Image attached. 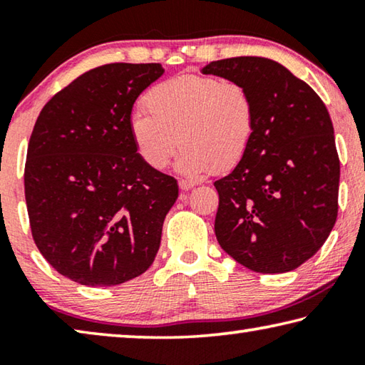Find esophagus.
Wrapping results in <instances>:
<instances>
[{"instance_id": "esophagus-1", "label": "esophagus", "mask_w": 365, "mask_h": 365, "mask_svg": "<svg viewBox=\"0 0 365 365\" xmlns=\"http://www.w3.org/2000/svg\"><path fill=\"white\" fill-rule=\"evenodd\" d=\"M178 187H180L182 190H185V191H188V190H191V188H195L196 187V182H193V180H187V178H182L180 182H178Z\"/></svg>"}]
</instances>
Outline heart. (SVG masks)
I'll return each instance as SVG.
<instances>
[{"label":"heart","instance_id":"b5f03b06","mask_svg":"<svg viewBox=\"0 0 365 365\" xmlns=\"http://www.w3.org/2000/svg\"><path fill=\"white\" fill-rule=\"evenodd\" d=\"M128 130L138 156L154 170L168 168L185 145L177 169L185 175L224 174L242 163L256 135L250 90L217 77L183 73L148 91Z\"/></svg>","mask_w":365,"mask_h":365}]
</instances>
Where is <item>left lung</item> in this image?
Returning <instances> with one entry per match:
<instances>
[{"instance_id": "8db88e82", "label": "left lung", "mask_w": 365, "mask_h": 365, "mask_svg": "<svg viewBox=\"0 0 365 365\" xmlns=\"http://www.w3.org/2000/svg\"><path fill=\"white\" fill-rule=\"evenodd\" d=\"M201 72L245 85L256 106L248 154L214 182L220 248L261 274L294 270L325 243L338 214L339 159L329 110L311 86L267 58L212 61Z\"/></svg>"}]
</instances>
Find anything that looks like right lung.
Segmentation results:
<instances>
[{
  "instance_id": "add662e5",
  "label": "right lung",
  "mask_w": 365,
  "mask_h": 365,
  "mask_svg": "<svg viewBox=\"0 0 365 365\" xmlns=\"http://www.w3.org/2000/svg\"><path fill=\"white\" fill-rule=\"evenodd\" d=\"M163 73L160 64L96 67L35 122L24 174L30 228L43 257L80 285H120L158 255L178 185L138 156L128 122Z\"/></svg>"
}]
</instances>
